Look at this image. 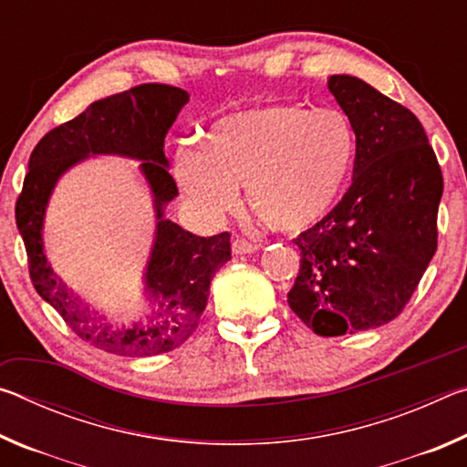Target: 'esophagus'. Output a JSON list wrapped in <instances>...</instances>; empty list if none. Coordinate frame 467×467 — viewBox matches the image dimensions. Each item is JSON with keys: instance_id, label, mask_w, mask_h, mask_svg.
<instances>
[{"instance_id": "1", "label": "esophagus", "mask_w": 467, "mask_h": 467, "mask_svg": "<svg viewBox=\"0 0 467 467\" xmlns=\"http://www.w3.org/2000/svg\"><path fill=\"white\" fill-rule=\"evenodd\" d=\"M259 247L255 243L244 241V239H234L233 241V253L234 255H247V253H255Z\"/></svg>"}]
</instances>
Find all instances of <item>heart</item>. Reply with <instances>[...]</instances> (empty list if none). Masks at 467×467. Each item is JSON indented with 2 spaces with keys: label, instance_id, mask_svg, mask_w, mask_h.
Segmentation results:
<instances>
[{
  "label": "heart",
  "instance_id": "heart-1",
  "mask_svg": "<svg viewBox=\"0 0 467 467\" xmlns=\"http://www.w3.org/2000/svg\"><path fill=\"white\" fill-rule=\"evenodd\" d=\"M354 156L357 133L342 110L259 105L220 117L200 146H181L175 179L205 220L231 214L247 187L267 224L300 233L334 210Z\"/></svg>",
  "mask_w": 467,
  "mask_h": 467
}]
</instances>
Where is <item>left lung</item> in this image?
<instances>
[{
  "mask_svg": "<svg viewBox=\"0 0 467 467\" xmlns=\"http://www.w3.org/2000/svg\"><path fill=\"white\" fill-rule=\"evenodd\" d=\"M357 133L352 185L300 233L288 305L317 336L385 326L404 311L437 251L442 175L422 123L357 76L327 82Z\"/></svg>",
  "mask_w": 467,
  "mask_h": 467,
  "instance_id": "left-lung-1",
  "label": "left lung"
}]
</instances>
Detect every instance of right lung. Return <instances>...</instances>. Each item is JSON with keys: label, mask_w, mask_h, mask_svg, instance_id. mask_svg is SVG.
<instances>
[{"label": "right lung", "mask_w": 467, "mask_h": 467, "mask_svg": "<svg viewBox=\"0 0 467 467\" xmlns=\"http://www.w3.org/2000/svg\"><path fill=\"white\" fill-rule=\"evenodd\" d=\"M187 102L185 90L167 84H141L92 102L38 141L16 202V224L38 296L84 342L117 357H156L187 342L208 305L212 278L231 259L228 233L205 239L164 218V208L179 195L164 156V138ZM107 153L140 161L157 214L155 243L142 276L147 309L131 324L113 322L76 297L46 262L42 241L46 205L58 179L86 157Z\"/></svg>", "instance_id": "1"}]
</instances>
